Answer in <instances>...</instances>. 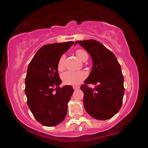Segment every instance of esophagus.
Returning a JSON list of instances; mask_svg holds the SVG:
<instances>
[{
    "label": "esophagus",
    "mask_w": 148,
    "mask_h": 148,
    "mask_svg": "<svg viewBox=\"0 0 148 148\" xmlns=\"http://www.w3.org/2000/svg\"><path fill=\"white\" fill-rule=\"evenodd\" d=\"M80 87L79 86H73V88H74V90H77V89H79Z\"/></svg>",
    "instance_id": "1"
}]
</instances>
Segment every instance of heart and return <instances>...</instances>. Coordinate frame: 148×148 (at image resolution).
Returning <instances> with one entry per match:
<instances>
[{"instance_id":"1","label":"heart","mask_w":148,"mask_h":148,"mask_svg":"<svg viewBox=\"0 0 148 148\" xmlns=\"http://www.w3.org/2000/svg\"><path fill=\"white\" fill-rule=\"evenodd\" d=\"M76 54L78 58L81 60L84 61L88 59V53L82 49H79L76 51ZM65 59V56L62 55L59 59L58 62V69L59 70H62L64 68V61ZM86 74L84 72H64L62 74V80L64 84L72 85V86H76L79 85L80 83L82 82L86 78Z\"/></svg>"}]
</instances>
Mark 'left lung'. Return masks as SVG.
Masks as SVG:
<instances>
[{
	"instance_id": "1",
	"label": "left lung",
	"mask_w": 148,
	"mask_h": 148,
	"mask_svg": "<svg viewBox=\"0 0 148 148\" xmlns=\"http://www.w3.org/2000/svg\"><path fill=\"white\" fill-rule=\"evenodd\" d=\"M90 54L92 69L81 89L84 93L86 111L92 118L104 120L111 118L121 108L125 92L120 64L113 52L94 40L76 41ZM95 84V88L88 87Z\"/></svg>"
}]
</instances>
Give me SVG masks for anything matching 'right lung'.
Returning a JSON list of instances; mask_svg holds the SVG:
<instances>
[{"label":"right lung","instance_id":"1","mask_svg":"<svg viewBox=\"0 0 148 148\" xmlns=\"http://www.w3.org/2000/svg\"><path fill=\"white\" fill-rule=\"evenodd\" d=\"M74 42L46 45L34 56L25 76L27 103L35 119L42 125L53 127L65 118L67 103L72 95V86L60 88L62 82L58 62Z\"/></svg>","mask_w":148,"mask_h":148}]
</instances>
